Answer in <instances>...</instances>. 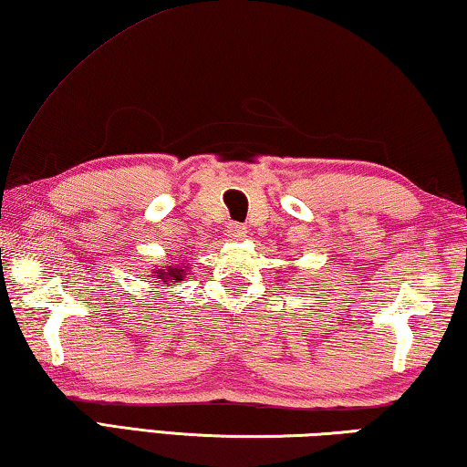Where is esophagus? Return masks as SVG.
Instances as JSON below:
<instances>
[{
	"mask_svg": "<svg viewBox=\"0 0 467 467\" xmlns=\"http://www.w3.org/2000/svg\"><path fill=\"white\" fill-rule=\"evenodd\" d=\"M226 233H228V236H231V239H243V236L247 234V228H244L239 223H231L226 226Z\"/></svg>",
	"mask_w": 467,
	"mask_h": 467,
	"instance_id": "esophagus-1",
	"label": "esophagus"
}]
</instances>
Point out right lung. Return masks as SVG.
Here are the masks:
<instances>
[{
	"label": "right lung",
	"mask_w": 467,
	"mask_h": 467,
	"mask_svg": "<svg viewBox=\"0 0 467 467\" xmlns=\"http://www.w3.org/2000/svg\"><path fill=\"white\" fill-rule=\"evenodd\" d=\"M158 274V280H181L183 278V270H179V267H169V270H156ZM161 286V284H158Z\"/></svg>",
	"instance_id": "right-lung-1"
}]
</instances>
